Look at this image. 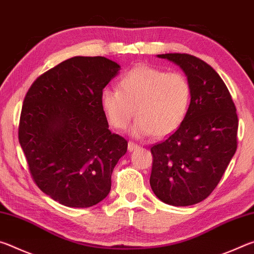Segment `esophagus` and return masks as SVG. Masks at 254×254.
I'll use <instances>...</instances> for the list:
<instances>
[{
	"label": "esophagus",
	"instance_id": "esophagus-1",
	"mask_svg": "<svg viewBox=\"0 0 254 254\" xmlns=\"http://www.w3.org/2000/svg\"><path fill=\"white\" fill-rule=\"evenodd\" d=\"M137 148H139V145H137L136 143L132 142V141H128V143H127L128 151H134V150H136Z\"/></svg>",
	"mask_w": 254,
	"mask_h": 254
}]
</instances>
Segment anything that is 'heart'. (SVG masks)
I'll return each mask as SVG.
<instances>
[{"label":"heart","instance_id":"heart-1","mask_svg":"<svg viewBox=\"0 0 254 254\" xmlns=\"http://www.w3.org/2000/svg\"><path fill=\"white\" fill-rule=\"evenodd\" d=\"M190 97V84L182 72L139 65L121 77L119 89H103L101 105L113 127H127L134 114L133 135L161 137L182 126Z\"/></svg>","mask_w":254,"mask_h":254}]
</instances>
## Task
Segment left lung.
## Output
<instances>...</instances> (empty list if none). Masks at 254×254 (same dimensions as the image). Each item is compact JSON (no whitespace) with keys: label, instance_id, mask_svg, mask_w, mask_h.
I'll use <instances>...</instances> for the list:
<instances>
[{"label":"left lung","instance_id":"8db88e82","mask_svg":"<svg viewBox=\"0 0 254 254\" xmlns=\"http://www.w3.org/2000/svg\"><path fill=\"white\" fill-rule=\"evenodd\" d=\"M158 57L182 68L191 97L182 126L151 147L150 186L163 203L194 205L210 195L234 156L238 114L224 81L208 64L188 54Z\"/></svg>","mask_w":254,"mask_h":254}]
</instances>
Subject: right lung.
I'll return each mask as SVG.
<instances>
[{
    "instance_id": "1",
    "label": "right lung",
    "mask_w": 254,
    "mask_h": 254,
    "mask_svg": "<svg viewBox=\"0 0 254 254\" xmlns=\"http://www.w3.org/2000/svg\"><path fill=\"white\" fill-rule=\"evenodd\" d=\"M120 65L105 57H72L34 80L24 97L19 142L30 174L67 207H91L111 190L127 141L109 130L101 93Z\"/></svg>"
}]
</instances>
